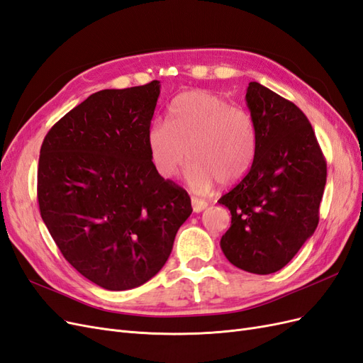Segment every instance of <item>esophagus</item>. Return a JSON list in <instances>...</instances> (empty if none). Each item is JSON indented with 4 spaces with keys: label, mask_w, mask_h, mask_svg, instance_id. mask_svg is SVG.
I'll return each mask as SVG.
<instances>
[{
    "label": "esophagus",
    "mask_w": 363,
    "mask_h": 363,
    "mask_svg": "<svg viewBox=\"0 0 363 363\" xmlns=\"http://www.w3.org/2000/svg\"><path fill=\"white\" fill-rule=\"evenodd\" d=\"M191 204H192V211H194L195 213H200V212H203L204 208L208 206V203H207V201L195 199V196H192V199H191Z\"/></svg>",
    "instance_id": "obj_1"
}]
</instances>
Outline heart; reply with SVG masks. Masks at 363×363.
Listing matches in <instances>:
<instances>
[{
  "label": "heart",
  "mask_w": 363,
  "mask_h": 363,
  "mask_svg": "<svg viewBox=\"0 0 363 363\" xmlns=\"http://www.w3.org/2000/svg\"><path fill=\"white\" fill-rule=\"evenodd\" d=\"M148 151L162 179L171 180L191 160L186 180L206 192L219 182L233 184L255 159L257 131L244 108L204 91L179 95L169 107L168 124L155 121L148 128Z\"/></svg>",
  "instance_id": "obj_1"
}]
</instances>
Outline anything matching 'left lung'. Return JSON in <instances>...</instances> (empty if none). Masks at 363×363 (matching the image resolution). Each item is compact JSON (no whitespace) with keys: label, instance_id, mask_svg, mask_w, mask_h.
<instances>
[{"label":"left lung","instance_id":"obj_1","mask_svg":"<svg viewBox=\"0 0 363 363\" xmlns=\"http://www.w3.org/2000/svg\"><path fill=\"white\" fill-rule=\"evenodd\" d=\"M245 101L257 145L251 168L218 200L232 213L221 250L232 265L272 274L292 260L320 221L327 164L309 119L257 82Z\"/></svg>","mask_w":363,"mask_h":363}]
</instances>
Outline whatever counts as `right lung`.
I'll return each mask as SVG.
<instances>
[{
	"instance_id": "add662e5",
	"label": "right lung",
	"mask_w": 363,
	"mask_h": 363,
	"mask_svg": "<svg viewBox=\"0 0 363 363\" xmlns=\"http://www.w3.org/2000/svg\"><path fill=\"white\" fill-rule=\"evenodd\" d=\"M160 82L104 89L74 107L40 147V216L63 257L107 291L144 284L167 263L192 213L148 151Z\"/></svg>"
}]
</instances>
